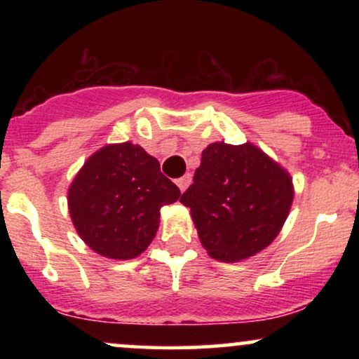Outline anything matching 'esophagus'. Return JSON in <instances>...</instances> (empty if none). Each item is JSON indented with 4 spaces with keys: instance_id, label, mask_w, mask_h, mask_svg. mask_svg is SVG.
Masks as SVG:
<instances>
[{
    "instance_id": "obj_1",
    "label": "esophagus",
    "mask_w": 359,
    "mask_h": 359,
    "mask_svg": "<svg viewBox=\"0 0 359 359\" xmlns=\"http://www.w3.org/2000/svg\"><path fill=\"white\" fill-rule=\"evenodd\" d=\"M191 180H192V177H191V174H185V175H182V177H179V179L175 180V184L179 185V189L180 191H185V189L189 187V185H191Z\"/></svg>"
}]
</instances>
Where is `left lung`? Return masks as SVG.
Returning a JSON list of instances; mask_svg holds the SVG:
<instances>
[{
	"label": "left lung",
	"instance_id": "1",
	"mask_svg": "<svg viewBox=\"0 0 359 359\" xmlns=\"http://www.w3.org/2000/svg\"><path fill=\"white\" fill-rule=\"evenodd\" d=\"M180 203L191 208L209 257L234 263L255 257L278 236L294 203V184L253 143L216 142L205 147Z\"/></svg>",
	"mask_w": 359,
	"mask_h": 359
}]
</instances>
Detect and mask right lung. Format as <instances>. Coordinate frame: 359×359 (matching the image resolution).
<instances>
[{
    "label": "right lung",
    "instance_id": "right-lung-1",
    "mask_svg": "<svg viewBox=\"0 0 359 359\" xmlns=\"http://www.w3.org/2000/svg\"><path fill=\"white\" fill-rule=\"evenodd\" d=\"M180 199L155 156L131 142L94 151L67 191L69 214L81 240L101 257L137 258L154 241L160 209Z\"/></svg>",
    "mask_w": 359,
    "mask_h": 359
}]
</instances>
